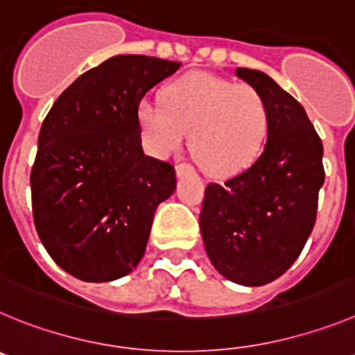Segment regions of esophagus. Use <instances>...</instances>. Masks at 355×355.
I'll return each instance as SVG.
<instances>
[{
    "mask_svg": "<svg viewBox=\"0 0 355 355\" xmlns=\"http://www.w3.org/2000/svg\"><path fill=\"white\" fill-rule=\"evenodd\" d=\"M194 168L191 164H177V175L182 177V175H187V173H193Z\"/></svg>",
    "mask_w": 355,
    "mask_h": 355,
    "instance_id": "1",
    "label": "esophagus"
}]
</instances>
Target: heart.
Segmentation results:
<instances>
[{
  "label": "heart",
  "instance_id": "obj_1",
  "mask_svg": "<svg viewBox=\"0 0 355 355\" xmlns=\"http://www.w3.org/2000/svg\"><path fill=\"white\" fill-rule=\"evenodd\" d=\"M138 125L148 150L166 157L184 145L209 175L230 177L253 164L267 139L269 104L248 83L191 72L162 88V106L141 102Z\"/></svg>",
  "mask_w": 355,
  "mask_h": 355
}]
</instances>
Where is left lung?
I'll return each instance as SVG.
<instances>
[{
  "label": "left lung",
  "instance_id": "obj_1",
  "mask_svg": "<svg viewBox=\"0 0 355 355\" xmlns=\"http://www.w3.org/2000/svg\"><path fill=\"white\" fill-rule=\"evenodd\" d=\"M237 76L269 104L267 141L245 170L207 185L200 228L210 261L226 279L260 286L292 267L315 226L324 146L301 102L274 79L244 67Z\"/></svg>",
  "mask_w": 355,
  "mask_h": 355
}]
</instances>
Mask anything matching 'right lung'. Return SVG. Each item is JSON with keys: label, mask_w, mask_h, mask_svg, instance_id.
<instances>
[{"label": "right lung", "mask_w": 355, "mask_h": 355, "mask_svg": "<svg viewBox=\"0 0 355 355\" xmlns=\"http://www.w3.org/2000/svg\"><path fill=\"white\" fill-rule=\"evenodd\" d=\"M180 65L113 56L79 76L44 118L30 175L35 228L78 279H118L145 254L154 212L177 175L170 162L143 154L136 113Z\"/></svg>", "instance_id": "1"}]
</instances>
